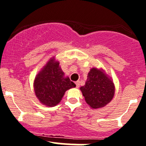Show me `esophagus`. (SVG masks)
<instances>
[{"mask_svg": "<svg viewBox=\"0 0 146 146\" xmlns=\"http://www.w3.org/2000/svg\"><path fill=\"white\" fill-rule=\"evenodd\" d=\"M75 84H76V87L78 88L80 87V81H77V82H75Z\"/></svg>", "mask_w": 146, "mask_h": 146, "instance_id": "obj_1", "label": "esophagus"}]
</instances>
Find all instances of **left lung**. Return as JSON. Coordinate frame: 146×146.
Segmentation results:
<instances>
[{"label":"left lung","instance_id":"8db88e82","mask_svg":"<svg viewBox=\"0 0 146 146\" xmlns=\"http://www.w3.org/2000/svg\"><path fill=\"white\" fill-rule=\"evenodd\" d=\"M80 91L89 106L92 109H99L113 99L115 86L103 69L92 68L88 74L86 85L80 87Z\"/></svg>","mask_w":146,"mask_h":146}]
</instances>
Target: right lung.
<instances>
[{
  "instance_id": "obj_1",
  "label": "right lung",
  "mask_w": 146,
  "mask_h": 146,
  "mask_svg": "<svg viewBox=\"0 0 146 146\" xmlns=\"http://www.w3.org/2000/svg\"><path fill=\"white\" fill-rule=\"evenodd\" d=\"M76 85L59 66V62L52 57L36 76L33 82L35 94L42 104L48 107L57 105L66 91Z\"/></svg>"
}]
</instances>
